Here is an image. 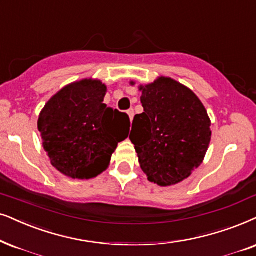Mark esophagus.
<instances>
[{
  "mask_svg": "<svg viewBox=\"0 0 256 256\" xmlns=\"http://www.w3.org/2000/svg\"><path fill=\"white\" fill-rule=\"evenodd\" d=\"M127 114L129 116V120H130V122H132V118H134V110H132V109H129V110L127 112Z\"/></svg>",
  "mask_w": 256,
  "mask_h": 256,
  "instance_id": "obj_1",
  "label": "esophagus"
}]
</instances>
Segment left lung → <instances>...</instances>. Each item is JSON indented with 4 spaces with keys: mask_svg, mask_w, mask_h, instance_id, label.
Instances as JSON below:
<instances>
[{
    "mask_svg": "<svg viewBox=\"0 0 256 256\" xmlns=\"http://www.w3.org/2000/svg\"><path fill=\"white\" fill-rule=\"evenodd\" d=\"M138 90L144 112L135 115L129 135L138 164L150 182L180 184L204 160L212 138L208 112L193 90L170 78Z\"/></svg>",
    "mask_w": 256,
    "mask_h": 256,
    "instance_id": "obj_1",
    "label": "left lung"
}]
</instances>
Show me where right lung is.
Listing matches in <instances>:
<instances>
[{"label": "right lung", "instance_id": "add662e5", "mask_svg": "<svg viewBox=\"0 0 256 256\" xmlns=\"http://www.w3.org/2000/svg\"><path fill=\"white\" fill-rule=\"evenodd\" d=\"M107 86L96 78L72 82L40 112L38 128L50 164L72 178H96L108 168L130 130L127 114L104 104Z\"/></svg>", "mask_w": 256, "mask_h": 256}]
</instances>
